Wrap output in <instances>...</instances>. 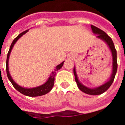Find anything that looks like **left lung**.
Segmentation results:
<instances>
[{"instance_id": "1", "label": "left lung", "mask_w": 125, "mask_h": 125, "mask_svg": "<svg viewBox=\"0 0 125 125\" xmlns=\"http://www.w3.org/2000/svg\"><path fill=\"white\" fill-rule=\"evenodd\" d=\"M91 29H92V32L95 35H97L96 38L100 39L104 41L108 45V47H109L110 52L112 53V56H113V70L112 71L113 72H112V73H111V76H110L109 80L107 82H106L104 84L100 85V86H98L96 88H88V87L85 86L84 85H83L79 81L75 67L73 68V74H74V76H75V80H76V83H77L78 87L81 91L86 93V94H90V95H99V94H101L106 92L110 88V86L112 85L113 81L115 80V77L116 71H117L116 51L115 45H114V43H113L112 39L110 38V37L104 31H103L102 30L100 29H98V27L94 25H91Z\"/></svg>"}]
</instances>
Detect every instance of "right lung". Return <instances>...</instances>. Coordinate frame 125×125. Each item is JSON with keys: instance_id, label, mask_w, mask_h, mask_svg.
I'll list each match as a JSON object with an SVG mask.
<instances>
[{"instance_id": "obj_1", "label": "right lung", "mask_w": 125, "mask_h": 125, "mask_svg": "<svg viewBox=\"0 0 125 125\" xmlns=\"http://www.w3.org/2000/svg\"><path fill=\"white\" fill-rule=\"evenodd\" d=\"M29 30H27L25 31H23V33H21V34H19V35L16 37V38L13 40V41L12 42V43L10 45V47L9 51L8 52V54H7V62H6V70H7V76H8V78L11 84H12V86H14L15 89L18 90L19 92H21V94H24L25 96H42V95H45V94H47L48 92H49L51 90H52V88L53 86V84H54V80H55V74H56V71H57L58 70H60V68H62L63 65V62L64 61L62 62L60 64L57 65L56 67H55V69L54 71H53L51 73V75L49 77L48 80H47V82L45 83H44L43 84H42L41 86L37 87H35V88H23V87L19 85H18L16 82H15L13 79L12 78V77L10 76L9 72V56L10 54V52L12 51V49L13 46L15 45V44L16 43V42L18 41V39L21 37L23 35H25Z\"/></svg>"}]
</instances>
